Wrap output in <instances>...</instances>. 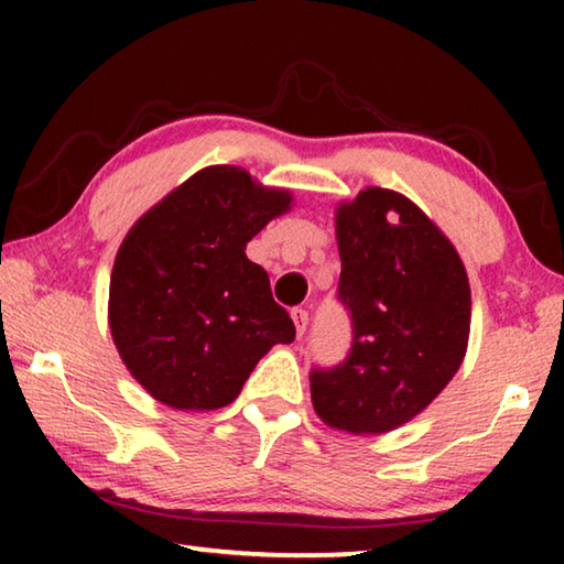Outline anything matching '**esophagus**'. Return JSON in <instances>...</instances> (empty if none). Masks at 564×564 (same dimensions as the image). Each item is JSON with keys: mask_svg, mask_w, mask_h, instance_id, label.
<instances>
[{"mask_svg": "<svg viewBox=\"0 0 564 564\" xmlns=\"http://www.w3.org/2000/svg\"><path fill=\"white\" fill-rule=\"evenodd\" d=\"M291 318L295 323V333H299V336H303L305 326H308V311H305V308H293L291 311Z\"/></svg>", "mask_w": 564, "mask_h": 564, "instance_id": "1", "label": "esophagus"}]
</instances>
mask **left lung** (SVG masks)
Instances as JSON below:
<instances>
[{"instance_id": "8db88e82", "label": "left lung", "mask_w": 564, "mask_h": 564, "mask_svg": "<svg viewBox=\"0 0 564 564\" xmlns=\"http://www.w3.org/2000/svg\"><path fill=\"white\" fill-rule=\"evenodd\" d=\"M338 299L350 311V356L311 373L316 415L333 431L380 435L433 403L470 338L460 253L420 206L368 186L336 208Z\"/></svg>"}]
</instances>
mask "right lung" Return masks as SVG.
<instances>
[{"label": "right lung", "mask_w": 564, "mask_h": 564, "mask_svg": "<svg viewBox=\"0 0 564 564\" xmlns=\"http://www.w3.org/2000/svg\"><path fill=\"white\" fill-rule=\"evenodd\" d=\"M289 188L241 166H206L123 238L111 269L109 328L133 380L174 410L234 403L275 343L295 338L269 273L246 243L291 212Z\"/></svg>", "instance_id": "1"}]
</instances>
